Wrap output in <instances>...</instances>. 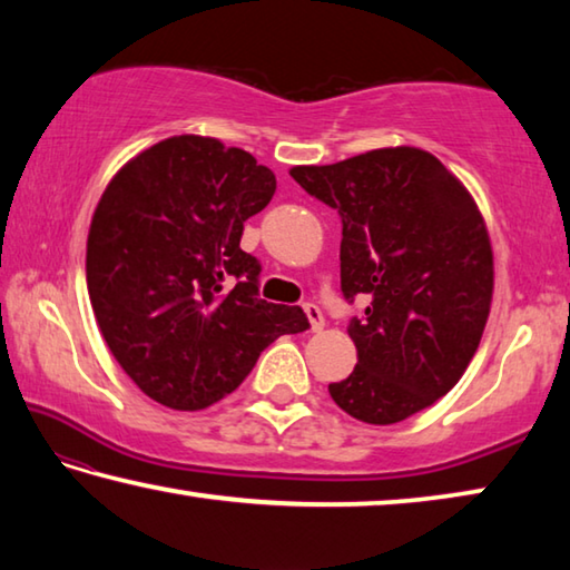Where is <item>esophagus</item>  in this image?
Masks as SVG:
<instances>
[{
	"label": "esophagus",
	"mask_w": 570,
	"mask_h": 570,
	"mask_svg": "<svg viewBox=\"0 0 570 570\" xmlns=\"http://www.w3.org/2000/svg\"><path fill=\"white\" fill-rule=\"evenodd\" d=\"M304 312H306V320H308V326H312V332H322L324 330V314L320 312V306L304 304Z\"/></svg>",
	"instance_id": "obj_1"
}]
</instances>
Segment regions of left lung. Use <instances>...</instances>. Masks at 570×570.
<instances>
[{
    "label": "left lung",
    "instance_id": "left-lung-1",
    "mask_svg": "<svg viewBox=\"0 0 570 570\" xmlns=\"http://www.w3.org/2000/svg\"><path fill=\"white\" fill-rule=\"evenodd\" d=\"M342 216V292L366 298L332 400L366 424L435 404L465 374L493 302V246L470 190L428 150L397 146L288 170Z\"/></svg>",
    "mask_w": 570,
    "mask_h": 570
}]
</instances>
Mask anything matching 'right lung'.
I'll return each instance as SVG.
<instances>
[{"label": "right lung", "mask_w": 570, "mask_h": 570, "mask_svg": "<svg viewBox=\"0 0 570 570\" xmlns=\"http://www.w3.org/2000/svg\"><path fill=\"white\" fill-rule=\"evenodd\" d=\"M276 176L250 153L173 135L115 173L92 214L88 292L125 374L170 410L234 392L268 344L308 326L298 306L258 298L262 264L240 248L244 220Z\"/></svg>", "instance_id": "add662e5"}]
</instances>
